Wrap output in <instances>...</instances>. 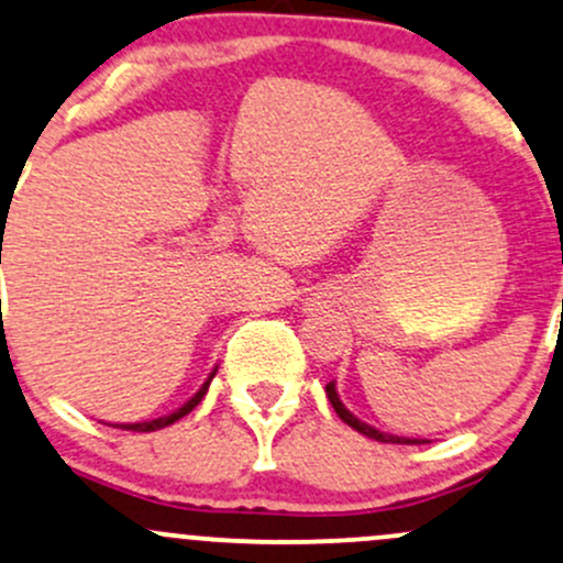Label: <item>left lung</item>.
<instances>
[{
    "label": "left lung",
    "instance_id": "8db88e82",
    "mask_svg": "<svg viewBox=\"0 0 563 563\" xmlns=\"http://www.w3.org/2000/svg\"><path fill=\"white\" fill-rule=\"evenodd\" d=\"M325 395H329V400H331L333 411L339 413V419H342V422H347L352 430L363 432V435H366V438H374V441H379V443H424V441H419V438H400V435H390V432H382V430L372 428V424L361 422V419H357V417H352V413H350L347 409H344L342 400H339L336 387H333V382H329V385H325Z\"/></svg>",
    "mask_w": 563,
    "mask_h": 563
}]
</instances>
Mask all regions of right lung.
Returning a JSON list of instances; mask_svg holds the SVG:
<instances>
[{"label": "right lung", "instance_id": "1", "mask_svg": "<svg viewBox=\"0 0 563 563\" xmlns=\"http://www.w3.org/2000/svg\"><path fill=\"white\" fill-rule=\"evenodd\" d=\"M216 376V368L211 372V376H208L206 379V385L200 387V390H197L195 395H191V398L187 400V404L181 406V409L178 411H173V413H168V417H159V419H152V422H135V424H120L122 430H133V432H152V430H159V428H168V424H173V422H178V419L181 417H187V413L195 409L197 404H200L202 400V395L208 393V385H211V379Z\"/></svg>", "mask_w": 563, "mask_h": 563}]
</instances>
